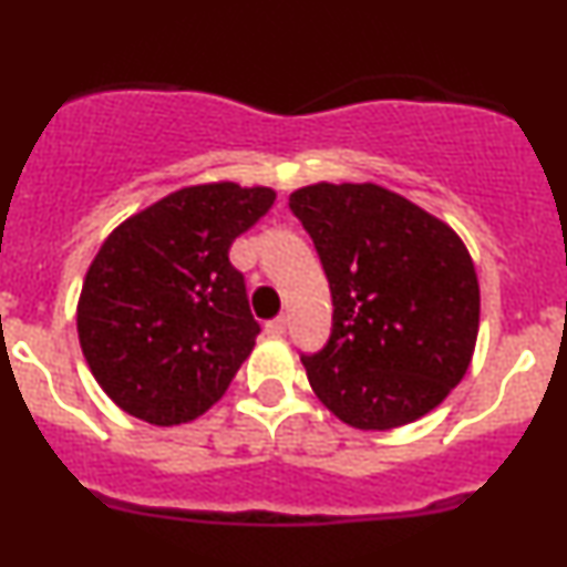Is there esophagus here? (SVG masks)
Segmentation results:
<instances>
[{"mask_svg":"<svg viewBox=\"0 0 567 567\" xmlns=\"http://www.w3.org/2000/svg\"><path fill=\"white\" fill-rule=\"evenodd\" d=\"M285 327H288V319H285V317L271 319V322H266V336H271V338L285 336Z\"/></svg>","mask_w":567,"mask_h":567,"instance_id":"obj_1","label":"esophagus"}]
</instances>
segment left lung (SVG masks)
Listing matches in <instances>:
<instances>
[{"mask_svg":"<svg viewBox=\"0 0 567 567\" xmlns=\"http://www.w3.org/2000/svg\"><path fill=\"white\" fill-rule=\"evenodd\" d=\"M290 208L332 292L330 340L301 357L311 391L359 431L425 417L465 378L478 340L481 288L462 237L374 182L309 184Z\"/></svg>","mask_w":567,"mask_h":567,"instance_id":"left-lung-1","label":"left lung"}]
</instances>
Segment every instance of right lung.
<instances>
[{
    "label": "right lung",
    "instance_id": "right-lung-1",
    "mask_svg": "<svg viewBox=\"0 0 567 567\" xmlns=\"http://www.w3.org/2000/svg\"><path fill=\"white\" fill-rule=\"evenodd\" d=\"M275 197L258 184H193L105 237L81 285L76 330L115 406L172 427L221 399L261 332L229 248Z\"/></svg>",
    "mask_w": 567,
    "mask_h": 567
}]
</instances>
